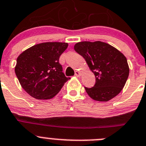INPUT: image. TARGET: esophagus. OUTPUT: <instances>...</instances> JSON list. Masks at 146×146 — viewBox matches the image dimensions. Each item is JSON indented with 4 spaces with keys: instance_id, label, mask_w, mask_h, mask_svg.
Listing matches in <instances>:
<instances>
[{
    "instance_id": "34e87169",
    "label": "esophagus",
    "mask_w": 146,
    "mask_h": 146,
    "mask_svg": "<svg viewBox=\"0 0 146 146\" xmlns=\"http://www.w3.org/2000/svg\"><path fill=\"white\" fill-rule=\"evenodd\" d=\"M75 76H77V77H80V76H81V73H80L79 71H76V72H75Z\"/></svg>"
}]
</instances>
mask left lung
<instances>
[{
  "mask_svg": "<svg viewBox=\"0 0 146 146\" xmlns=\"http://www.w3.org/2000/svg\"><path fill=\"white\" fill-rule=\"evenodd\" d=\"M74 48L95 76L94 87H84L89 96L100 102H108L117 96L125 84L130 70L123 54L100 41L78 42Z\"/></svg>",
  "mask_w": 146,
  "mask_h": 146,
  "instance_id": "obj_1",
  "label": "left lung"
}]
</instances>
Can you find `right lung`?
Returning a JSON list of instances; mask_svg holds the SVG:
<instances>
[{"mask_svg":"<svg viewBox=\"0 0 146 146\" xmlns=\"http://www.w3.org/2000/svg\"><path fill=\"white\" fill-rule=\"evenodd\" d=\"M67 43L44 42L23 51L17 58L15 72L22 88L37 100L53 98L69 80L59 59Z\"/></svg>","mask_w":146,"mask_h":146,"instance_id":"obj_1","label":"right lung"}]
</instances>
